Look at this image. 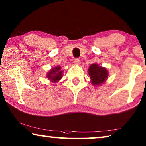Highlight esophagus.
I'll list each match as a JSON object with an SVG mask.
<instances>
[{"instance_id":"1","label":"esophagus","mask_w":146,"mask_h":146,"mask_svg":"<svg viewBox=\"0 0 146 146\" xmlns=\"http://www.w3.org/2000/svg\"><path fill=\"white\" fill-rule=\"evenodd\" d=\"M74 63L77 65H79V64H80V60H79V59H74Z\"/></svg>"}]
</instances>
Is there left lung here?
Returning a JSON list of instances; mask_svg holds the SVG:
<instances>
[{"instance_id": "1", "label": "left lung", "mask_w": 146, "mask_h": 146, "mask_svg": "<svg viewBox=\"0 0 146 146\" xmlns=\"http://www.w3.org/2000/svg\"><path fill=\"white\" fill-rule=\"evenodd\" d=\"M89 75L91 79V83L94 85H100L107 80L108 77V71L106 68L100 67L98 64H91L89 67Z\"/></svg>"}]
</instances>
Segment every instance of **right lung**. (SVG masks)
Returning a JSON list of instances; mask_svg holds the SVG:
<instances>
[{
	"label": "right lung",
	"instance_id": "right-lung-1",
	"mask_svg": "<svg viewBox=\"0 0 146 146\" xmlns=\"http://www.w3.org/2000/svg\"><path fill=\"white\" fill-rule=\"evenodd\" d=\"M61 67L59 66H57L55 68H53L50 71L48 72L46 77L49 79L51 82L57 83L62 78V73L63 71L61 70Z\"/></svg>",
	"mask_w": 146,
	"mask_h": 146
}]
</instances>
